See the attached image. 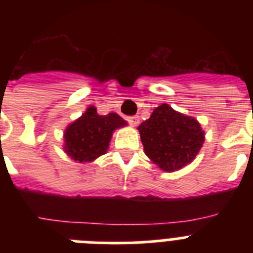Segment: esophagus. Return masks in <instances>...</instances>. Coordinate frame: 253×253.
<instances>
[{
    "label": "esophagus",
    "instance_id": "34e87169",
    "mask_svg": "<svg viewBox=\"0 0 253 253\" xmlns=\"http://www.w3.org/2000/svg\"><path fill=\"white\" fill-rule=\"evenodd\" d=\"M126 120L129 122V124L133 125V126H135V125H138V123H139V116H128L126 118Z\"/></svg>",
    "mask_w": 253,
    "mask_h": 253
}]
</instances>
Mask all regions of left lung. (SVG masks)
<instances>
[{"instance_id": "left-lung-1", "label": "left lung", "mask_w": 253, "mask_h": 253, "mask_svg": "<svg viewBox=\"0 0 253 253\" xmlns=\"http://www.w3.org/2000/svg\"><path fill=\"white\" fill-rule=\"evenodd\" d=\"M138 130L144 153L166 172L177 171L193 162L205 140L198 120L173 110L167 104L156 107Z\"/></svg>"}]
</instances>
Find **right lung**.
<instances>
[{
	"label": "right lung",
	"mask_w": 253,
	"mask_h": 253,
	"mask_svg": "<svg viewBox=\"0 0 253 253\" xmlns=\"http://www.w3.org/2000/svg\"><path fill=\"white\" fill-rule=\"evenodd\" d=\"M126 122L115 113L99 115L95 106H88L81 118L64 131V152L78 162H92L106 153L115 129Z\"/></svg>",
	"instance_id": "right-lung-1"
}]
</instances>
